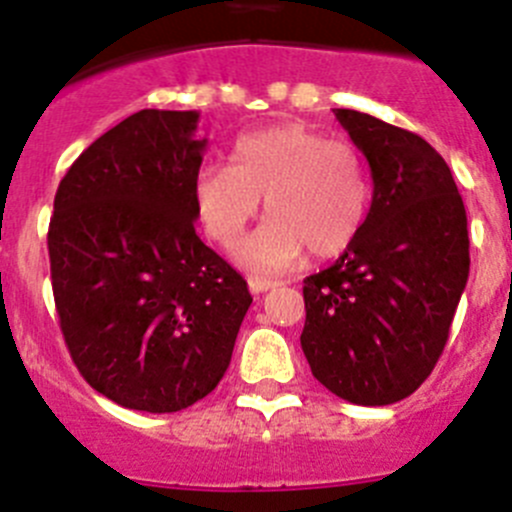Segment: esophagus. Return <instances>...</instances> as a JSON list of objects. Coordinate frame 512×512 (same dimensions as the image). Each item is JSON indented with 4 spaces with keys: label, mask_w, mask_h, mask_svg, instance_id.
<instances>
[{
    "label": "esophagus",
    "mask_w": 512,
    "mask_h": 512,
    "mask_svg": "<svg viewBox=\"0 0 512 512\" xmlns=\"http://www.w3.org/2000/svg\"><path fill=\"white\" fill-rule=\"evenodd\" d=\"M247 285H250L252 293H267V290L278 288V280H270V278H260V275H252L250 280H247Z\"/></svg>",
    "instance_id": "obj_1"
}]
</instances>
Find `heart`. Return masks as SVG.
<instances>
[{"label": "heart", "mask_w": 512, "mask_h": 512, "mask_svg": "<svg viewBox=\"0 0 512 512\" xmlns=\"http://www.w3.org/2000/svg\"><path fill=\"white\" fill-rule=\"evenodd\" d=\"M260 199L270 219L240 247L242 265L285 270L305 250L328 260L346 252L364 227L369 171L353 143L305 123H278L237 138L232 164H204L194 181L199 222L224 250L260 214Z\"/></svg>", "instance_id": "b5f03b06"}]
</instances>
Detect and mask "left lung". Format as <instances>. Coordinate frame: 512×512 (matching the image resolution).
<instances>
[{"instance_id": "obj_1", "label": "left lung", "mask_w": 512, "mask_h": 512, "mask_svg": "<svg viewBox=\"0 0 512 512\" xmlns=\"http://www.w3.org/2000/svg\"><path fill=\"white\" fill-rule=\"evenodd\" d=\"M364 151L374 199L353 245L305 278L310 371L361 407L414 394L450 336L470 275L467 214L447 161L422 136L336 108Z\"/></svg>"}]
</instances>
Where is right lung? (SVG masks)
I'll return each instance as SVG.
<instances>
[{"mask_svg":"<svg viewBox=\"0 0 512 512\" xmlns=\"http://www.w3.org/2000/svg\"><path fill=\"white\" fill-rule=\"evenodd\" d=\"M197 111L146 108L90 143L50 217L52 295L73 364L126 409L169 414L222 381L252 303L199 240Z\"/></svg>","mask_w":512,"mask_h":512,"instance_id":"right-lung-1","label":"right lung"}]
</instances>
